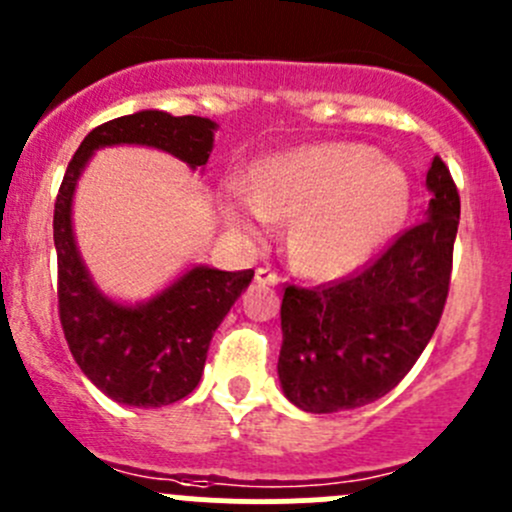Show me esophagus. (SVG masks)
I'll return each instance as SVG.
<instances>
[{
	"mask_svg": "<svg viewBox=\"0 0 512 512\" xmlns=\"http://www.w3.org/2000/svg\"><path fill=\"white\" fill-rule=\"evenodd\" d=\"M255 282L257 285H277L280 282V275H277L275 270H270V267H260V270L255 272Z\"/></svg>",
	"mask_w": 512,
	"mask_h": 512,
	"instance_id": "1",
	"label": "esophagus"
}]
</instances>
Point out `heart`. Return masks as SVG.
<instances>
[{"label":"heart","instance_id":"1","mask_svg":"<svg viewBox=\"0 0 512 512\" xmlns=\"http://www.w3.org/2000/svg\"><path fill=\"white\" fill-rule=\"evenodd\" d=\"M409 180L359 143H322L267 160L250 198H227L225 218L262 237L272 218H297L292 252L314 277H339L369 260L406 215Z\"/></svg>","mask_w":512,"mask_h":512}]
</instances>
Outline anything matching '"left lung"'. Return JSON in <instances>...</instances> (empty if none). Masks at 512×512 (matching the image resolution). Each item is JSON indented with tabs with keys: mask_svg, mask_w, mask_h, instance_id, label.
I'll return each mask as SVG.
<instances>
[{
	"mask_svg": "<svg viewBox=\"0 0 512 512\" xmlns=\"http://www.w3.org/2000/svg\"><path fill=\"white\" fill-rule=\"evenodd\" d=\"M426 220L364 270L282 297V391L309 414L352 411L389 394L431 342L453 270L461 198L441 158L426 173Z\"/></svg>",
	"mask_w": 512,
	"mask_h": 512,
	"instance_id": "1",
	"label": "left lung"
}]
</instances>
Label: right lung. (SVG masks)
Instances as JSON below:
<instances>
[{
    "label": "right lung",
    "mask_w": 512,
    "mask_h": 512,
    "mask_svg": "<svg viewBox=\"0 0 512 512\" xmlns=\"http://www.w3.org/2000/svg\"><path fill=\"white\" fill-rule=\"evenodd\" d=\"M215 128L210 118L165 111L113 118L81 141L61 180L54 203L61 329L81 371L118 404L156 409L185 399L203 376L215 329L255 270L223 272L198 265L148 302L136 307L113 302L98 292L76 247L71 227L76 180L94 151L121 143L160 148L198 168L208 163Z\"/></svg>",
    "instance_id": "add662e5"
}]
</instances>
